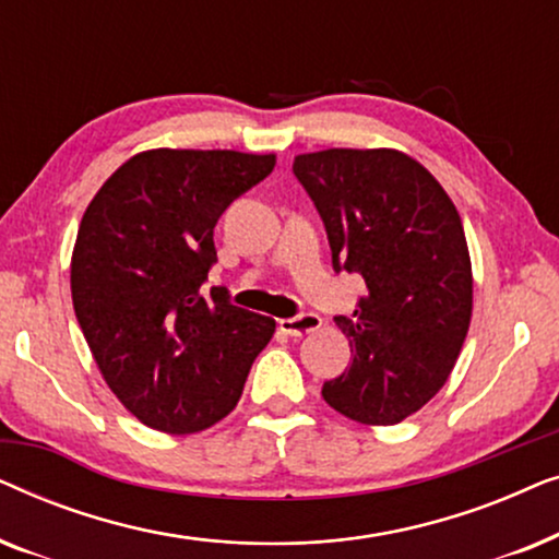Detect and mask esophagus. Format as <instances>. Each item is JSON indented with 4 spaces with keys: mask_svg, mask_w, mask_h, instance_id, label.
<instances>
[{
    "mask_svg": "<svg viewBox=\"0 0 559 559\" xmlns=\"http://www.w3.org/2000/svg\"><path fill=\"white\" fill-rule=\"evenodd\" d=\"M277 325L285 335L300 338V335H305V333H316L318 328L323 325V318L316 316V312H305V316H297V318H282Z\"/></svg>",
    "mask_w": 559,
    "mask_h": 559,
    "instance_id": "1",
    "label": "esophagus"
}]
</instances>
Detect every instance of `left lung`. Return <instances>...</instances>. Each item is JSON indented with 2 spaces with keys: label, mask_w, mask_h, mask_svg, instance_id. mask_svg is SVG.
Wrapping results in <instances>:
<instances>
[{
  "label": "left lung",
  "mask_w": 559,
  "mask_h": 559,
  "mask_svg": "<svg viewBox=\"0 0 559 559\" xmlns=\"http://www.w3.org/2000/svg\"><path fill=\"white\" fill-rule=\"evenodd\" d=\"M293 170L323 218L333 270L358 272L366 295L348 335L350 366L323 400L361 425H396L423 409L461 356L473 270L461 213L432 173L400 150L333 147Z\"/></svg>",
  "instance_id": "8db88e82"
}]
</instances>
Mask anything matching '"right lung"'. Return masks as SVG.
<instances>
[{"label":"right lung","mask_w":559,"mask_h":559,"mask_svg":"<svg viewBox=\"0 0 559 559\" xmlns=\"http://www.w3.org/2000/svg\"><path fill=\"white\" fill-rule=\"evenodd\" d=\"M274 155L144 150L98 188L71 257L73 310L117 400L167 435L201 432L239 402L272 318L218 287L213 228L234 198L274 170Z\"/></svg>","instance_id":"right-lung-1"}]
</instances>
